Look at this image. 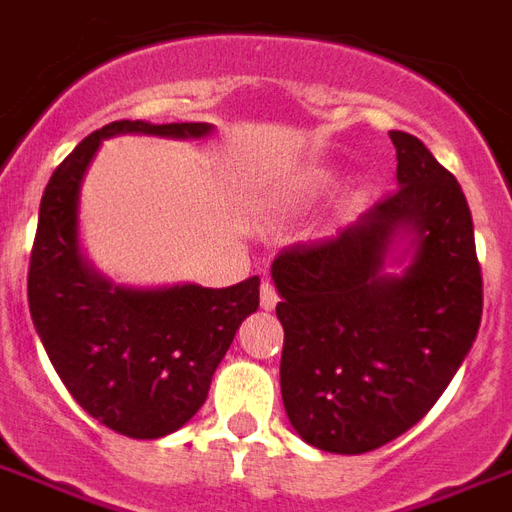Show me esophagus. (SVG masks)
<instances>
[{
  "mask_svg": "<svg viewBox=\"0 0 512 512\" xmlns=\"http://www.w3.org/2000/svg\"><path fill=\"white\" fill-rule=\"evenodd\" d=\"M276 303H279V295L273 290V284L263 282V287H260V306H263L265 311H271V308H276Z\"/></svg>",
  "mask_w": 512,
  "mask_h": 512,
  "instance_id": "1",
  "label": "esophagus"
}]
</instances>
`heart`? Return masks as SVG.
Wrapping results in <instances>:
<instances>
[{
	"label": "heart",
	"mask_w": 512,
	"mask_h": 512,
	"mask_svg": "<svg viewBox=\"0 0 512 512\" xmlns=\"http://www.w3.org/2000/svg\"><path fill=\"white\" fill-rule=\"evenodd\" d=\"M325 185V174H306L303 179H295V182L284 190L282 198H287V201H300V198H308V195H317Z\"/></svg>",
	"instance_id": "obj_1"
}]
</instances>
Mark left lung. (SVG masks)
I'll return each mask as SVG.
<instances>
[{
  "instance_id": "1",
  "label": "left lung",
  "mask_w": 512,
  "mask_h": 512,
  "mask_svg": "<svg viewBox=\"0 0 512 512\" xmlns=\"http://www.w3.org/2000/svg\"><path fill=\"white\" fill-rule=\"evenodd\" d=\"M400 190L338 236L282 249V400L300 438L365 454L400 438L446 392L483 314L470 206L451 171L405 131H389ZM397 240L412 263L385 273Z\"/></svg>"
}]
</instances>
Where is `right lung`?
<instances>
[{"label": "right lung", "instance_id": "1", "mask_svg": "<svg viewBox=\"0 0 512 512\" xmlns=\"http://www.w3.org/2000/svg\"><path fill=\"white\" fill-rule=\"evenodd\" d=\"M117 134L201 139L209 123L115 120L53 171L29 260V311L58 378L85 413L136 440L177 432L206 403L233 335L260 306V279L233 287H120L80 252V185L101 142Z\"/></svg>", "mask_w": 512, "mask_h": 512}]
</instances>
